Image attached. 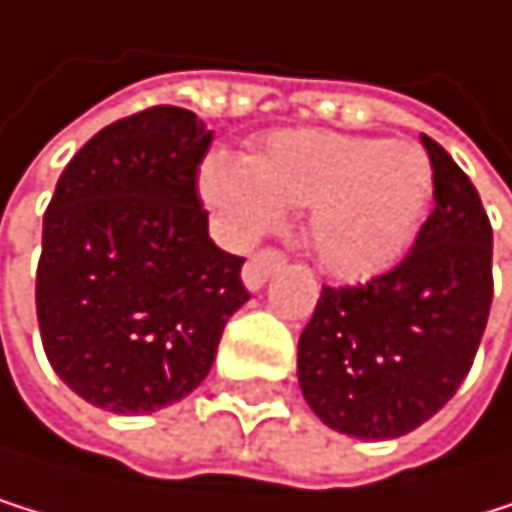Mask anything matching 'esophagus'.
I'll use <instances>...</instances> for the list:
<instances>
[{
    "label": "esophagus",
    "mask_w": 512,
    "mask_h": 512,
    "mask_svg": "<svg viewBox=\"0 0 512 512\" xmlns=\"http://www.w3.org/2000/svg\"><path fill=\"white\" fill-rule=\"evenodd\" d=\"M282 264H286V254L276 251V248H261L258 254H251V258L245 261V267H242L245 286H248L251 292H258Z\"/></svg>",
    "instance_id": "obj_1"
}]
</instances>
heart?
Instances as JSON below:
<instances>
[{"label": "heart", "instance_id": "heart-1", "mask_svg": "<svg viewBox=\"0 0 512 512\" xmlns=\"http://www.w3.org/2000/svg\"><path fill=\"white\" fill-rule=\"evenodd\" d=\"M198 186L233 242L267 233L282 208L311 211L317 261L339 279H370L395 267L420 233L432 161L404 139L279 130L251 158L208 155Z\"/></svg>", "mask_w": 512, "mask_h": 512}]
</instances>
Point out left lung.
Instances as JSON below:
<instances>
[{
  "label": "left lung",
  "mask_w": 512,
  "mask_h": 512,
  "mask_svg": "<svg viewBox=\"0 0 512 512\" xmlns=\"http://www.w3.org/2000/svg\"><path fill=\"white\" fill-rule=\"evenodd\" d=\"M435 211L407 258L363 286H323L298 339V382L320 420L385 441L423 426L473 367L488 323L491 223L476 186L429 136Z\"/></svg>",
  "instance_id": "1"
}]
</instances>
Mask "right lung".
I'll return each mask as SVG.
<instances>
[{"label":"right lung","instance_id":"add662e5","mask_svg":"<svg viewBox=\"0 0 512 512\" xmlns=\"http://www.w3.org/2000/svg\"><path fill=\"white\" fill-rule=\"evenodd\" d=\"M211 130L173 105L114 120L58 177L36 317L61 382L111 413H152L205 382L248 301L245 258L208 236L198 164Z\"/></svg>","mask_w":512,"mask_h":512}]
</instances>
